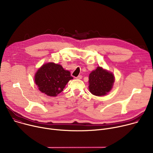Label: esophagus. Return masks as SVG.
I'll return each instance as SVG.
<instances>
[{
	"label": "esophagus",
	"mask_w": 153,
	"mask_h": 153,
	"mask_svg": "<svg viewBox=\"0 0 153 153\" xmlns=\"http://www.w3.org/2000/svg\"><path fill=\"white\" fill-rule=\"evenodd\" d=\"M82 78V76H81V75H79L76 77V79H81Z\"/></svg>",
	"instance_id": "esophagus-1"
}]
</instances>
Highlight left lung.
I'll list each match as a JSON object with an SVG mask.
<instances>
[{"instance_id": "obj_1", "label": "left lung", "mask_w": 153, "mask_h": 153, "mask_svg": "<svg viewBox=\"0 0 153 153\" xmlns=\"http://www.w3.org/2000/svg\"><path fill=\"white\" fill-rule=\"evenodd\" d=\"M89 90L95 96H104L110 91L114 82L113 74L98 66L89 75Z\"/></svg>"}]
</instances>
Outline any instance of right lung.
<instances>
[{"label": "right lung", "instance_id": "right-lung-1", "mask_svg": "<svg viewBox=\"0 0 153 153\" xmlns=\"http://www.w3.org/2000/svg\"><path fill=\"white\" fill-rule=\"evenodd\" d=\"M73 79L70 72L53 63L43 65L35 76L38 89L49 96H56L61 93L69 80Z\"/></svg>", "mask_w": 153, "mask_h": 153}]
</instances>
